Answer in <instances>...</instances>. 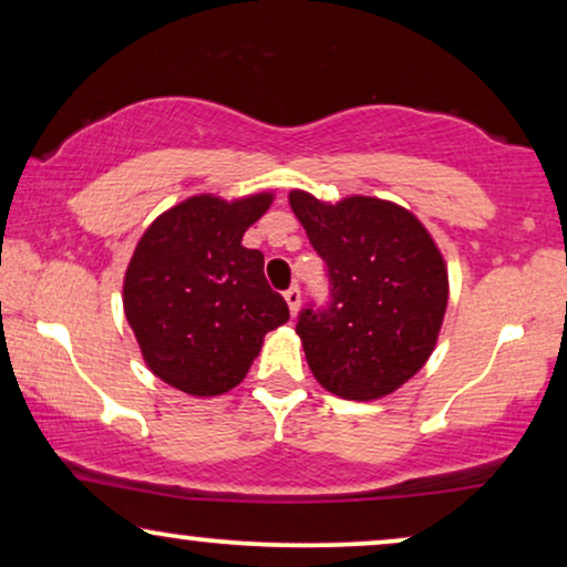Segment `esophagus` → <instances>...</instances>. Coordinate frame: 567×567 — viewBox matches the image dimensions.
Returning <instances> with one entry per match:
<instances>
[{
  "label": "esophagus",
  "instance_id": "34e87169",
  "mask_svg": "<svg viewBox=\"0 0 567 567\" xmlns=\"http://www.w3.org/2000/svg\"><path fill=\"white\" fill-rule=\"evenodd\" d=\"M284 299H286V305H289L291 315H297V312H299V305H301V291H299V286H291V289H286V291H284Z\"/></svg>",
  "mask_w": 567,
  "mask_h": 567
}]
</instances>
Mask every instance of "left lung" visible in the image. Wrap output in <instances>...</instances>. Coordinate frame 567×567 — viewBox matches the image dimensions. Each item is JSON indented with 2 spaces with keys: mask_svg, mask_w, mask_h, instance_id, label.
I'll return each mask as SVG.
<instances>
[{
  "mask_svg": "<svg viewBox=\"0 0 567 567\" xmlns=\"http://www.w3.org/2000/svg\"><path fill=\"white\" fill-rule=\"evenodd\" d=\"M289 204L330 284L328 305L297 317L309 369L338 398H384L436 346L449 299L444 258L429 229L390 200L351 196L330 206L291 190Z\"/></svg>",
  "mask_w": 567,
  "mask_h": 567,
  "instance_id": "1",
  "label": "left lung"
}]
</instances>
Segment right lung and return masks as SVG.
<instances>
[{"label":"right lung","mask_w":567,"mask_h":567,"mask_svg":"<svg viewBox=\"0 0 567 567\" xmlns=\"http://www.w3.org/2000/svg\"><path fill=\"white\" fill-rule=\"evenodd\" d=\"M270 193L239 200L193 196L154 219L123 281V309L154 374L175 390L214 398L243 382L266 332L289 307L243 245Z\"/></svg>","instance_id":"right-lung-1"}]
</instances>
